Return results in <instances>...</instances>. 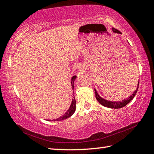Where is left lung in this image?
Instances as JSON below:
<instances>
[{"label": "left lung", "mask_w": 154, "mask_h": 154, "mask_svg": "<svg viewBox=\"0 0 154 154\" xmlns=\"http://www.w3.org/2000/svg\"><path fill=\"white\" fill-rule=\"evenodd\" d=\"M112 31H113L114 33H121L119 30H117V29H114V28L112 29ZM138 86H139V82H138V84L137 89H136L135 91H134V92L132 94V95H131V96H130V97H129L128 99H124L122 101H113V102H112V101H107V100L104 99L103 98H101V97L99 96V95L98 94V93H97V90H94V91H95V96H96V99H97V101H99V103H101L102 106L108 107V108H114V109L121 108H123V107L125 106L127 104H128L129 103H130V102L131 101V100L133 99L134 97H135V95L136 94V92H137V90H138Z\"/></svg>", "instance_id": "left-lung-1"}]
</instances>
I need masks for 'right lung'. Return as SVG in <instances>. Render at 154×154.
I'll return each mask as SVG.
<instances>
[{
  "label": "right lung",
  "mask_w": 154,
  "mask_h": 154,
  "mask_svg": "<svg viewBox=\"0 0 154 154\" xmlns=\"http://www.w3.org/2000/svg\"><path fill=\"white\" fill-rule=\"evenodd\" d=\"M75 79H76V76H73L71 79V85H72V89L74 88V82H75ZM75 109H76V100H75V97H73L71 105H70V108L68 109L67 112H66L64 115L59 117L58 119H56L54 121H62V120H64V119H66L69 118V117L71 116L73 114V113H74L75 111Z\"/></svg>",
  "instance_id": "1"
}]
</instances>
